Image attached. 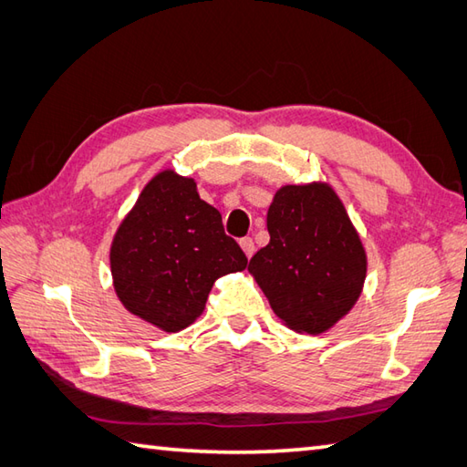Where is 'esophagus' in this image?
<instances>
[{"label": "esophagus", "instance_id": "obj_1", "mask_svg": "<svg viewBox=\"0 0 467 467\" xmlns=\"http://www.w3.org/2000/svg\"><path fill=\"white\" fill-rule=\"evenodd\" d=\"M241 249H243L244 254L251 259L253 253H254V243H253L251 236H244V239H241Z\"/></svg>", "mask_w": 467, "mask_h": 467}]
</instances>
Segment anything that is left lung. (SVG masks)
<instances>
[{
	"mask_svg": "<svg viewBox=\"0 0 467 467\" xmlns=\"http://www.w3.org/2000/svg\"><path fill=\"white\" fill-rule=\"evenodd\" d=\"M271 241L249 271L271 309L299 333L319 335L353 309L367 254L341 198L327 182L286 184L266 213Z\"/></svg>",
	"mask_w": 467,
	"mask_h": 467,
	"instance_id": "8db88e82",
	"label": "left lung"
}]
</instances>
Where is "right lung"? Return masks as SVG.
Listing matches in <instances>:
<instances>
[{
	"label": "right lung",
	"mask_w": 467,
	"mask_h": 467,
	"mask_svg": "<svg viewBox=\"0 0 467 467\" xmlns=\"http://www.w3.org/2000/svg\"><path fill=\"white\" fill-rule=\"evenodd\" d=\"M246 263L224 234L221 213L198 196L192 178L174 171L144 186L110 249L118 299L166 333L192 325L218 276L244 271Z\"/></svg>",
	"instance_id": "right-lung-1"
}]
</instances>
